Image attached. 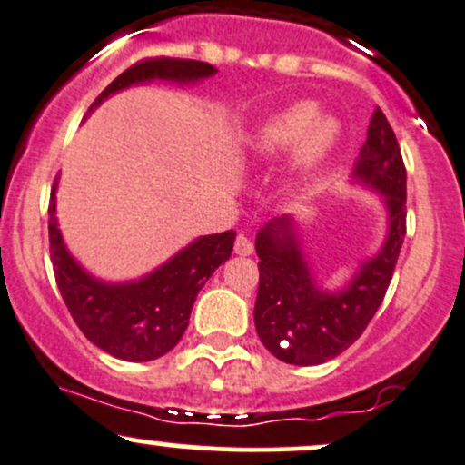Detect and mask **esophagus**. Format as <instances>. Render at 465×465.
<instances>
[{
    "label": "esophagus",
    "instance_id": "obj_1",
    "mask_svg": "<svg viewBox=\"0 0 465 465\" xmlns=\"http://www.w3.org/2000/svg\"><path fill=\"white\" fill-rule=\"evenodd\" d=\"M233 252H236L238 256H252L253 244L247 236H242V233H241V236L236 238V242H233Z\"/></svg>",
    "mask_w": 465,
    "mask_h": 465
}]
</instances>
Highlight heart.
Here are the masks:
<instances>
[{
	"label": "heart",
	"mask_w": 465,
	"mask_h": 465,
	"mask_svg": "<svg viewBox=\"0 0 465 465\" xmlns=\"http://www.w3.org/2000/svg\"><path fill=\"white\" fill-rule=\"evenodd\" d=\"M338 139V121L329 116L318 119V105L304 101L278 112L260 127L253 136V150L260 156H273L298 145V165L309 172L322 165Z\"/></svg>",
	"instance_id": "obj_1"
}]
</instances>
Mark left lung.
I'll use <instances>...</instances> for the list:
<instances>
[{
    "label": "left lung",
    "mask_w": 465,
    "mask_h": 465,
    "mask_svg": "<svg viewBox=\"0 0 465 465\" xmlns=\"http://www.w3.org/2000/svg\"><path fill=\"white\" fill-rule=\"evenodd\" d=\"M353 181L381 193L389 227L380 252L361 260L341 289L329 291L315 282L295 218H273L258 232L260 282L253 320L260 341L280 361L313 366L344 353L364 333L391 284L406 236V167L395 132L380 108L355 161Z\"/></svg>",
    "instance_id": "obj_1"
}]
</instances>
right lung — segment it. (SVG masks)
<instances>
[{
  "label": "right lung",
  "mask_w": 465,
  "mask_h": 465,
  "mask_svg": "<svg viewBox=\"0 0 465 465\" xmlns=\"http://www.w3.org/2000/svg\"><path fill=\"white\" fill-rule=\"evenodd\" d=\"M216 73L213 65L193 59L158 57L139 61L96 96L90 112L99 108L110 94L130 85L154 79L196 84ZM57 185L59 178H54L48 207L50 260L61 298L81 333L101 351L125 361H150L165 355L185 333L198 291L209 275L232 256L236 232L229 229L196 238L139 280L105 282L85 272L65 247L57 223Z\"/></svg>",
  "instance_id": "right-lung-1"
}]
</instances>
